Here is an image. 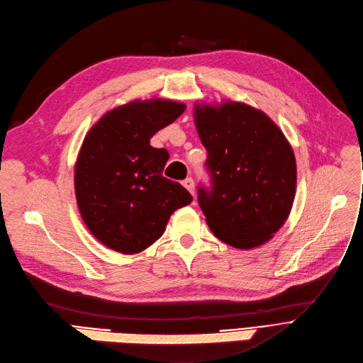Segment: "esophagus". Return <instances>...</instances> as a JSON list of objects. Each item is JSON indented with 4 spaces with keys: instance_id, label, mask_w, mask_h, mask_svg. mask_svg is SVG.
Wrapping results in <instances>:
<instances>
[{
    "instance_id": "34e87169",
    "label": "esophagus",
    "mask_w": 363,
    "mask_h": 363,
    "mask_svg": "<svg viewBox=\"0 0 363 363\" xmlns=\"http://www.w3.org/2000/svg\"><path fill=\"white\" fill-rule=\"evenodd\" d=\"M183 186L190 191L191 195L195 196V182H194V179H191V177H187L186 180H183Z\"/></svg>"
}]
</instances>
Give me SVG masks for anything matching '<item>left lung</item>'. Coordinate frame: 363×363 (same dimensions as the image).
I'll list each match as a JSON object with an SVG mask.
<instances>
[{"mask_svg": "<svg viewBox=\"0 0 363 363\" xmlns=\"http://www.w3.org/2000/svg\"><path fill=\"white\" fill-rule=\"evenodd\" d=\"M209 186L198 202L211 231L238 249L257 247L284 224L296 194L293 149L262 111L240 102L196 106Z\"/></svg>", "mask_w": 363, "mask_h": 363, "instance_id": "8db88e82", "label": "left lung"}]
</instances>
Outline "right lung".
Returning a JSON list of instances; mask_svg holds the SVG:
<instances>
[{
    "label": "right lung",
    "instance_id": "1",
    "mask_svg": "<svg viewBox=\"0 0 363 363\" xmlns=\"http://www.w3.org/2000/svg\"><path fill=\"white\" fill-rule=\"evenodd\" d=\"M179 102L133 101L106 113L83 140L74 168L79 211L94 236L120 253L155 243L173 212L194 198L162 176L169 158L151 138L177 120Z\"/></svg>",
    "mask_w": 363,
    "mask_h": 363
}]
</instances>
